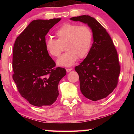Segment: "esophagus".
<instances>
[{"instance_id": "34e87169", "label": "esophagus", "mask_w": 134, "mask_h": 134, "mask_svg": "<svg viewBox=\"0 0 134 134\" xmlns=\"http://www.w3.org/2000/svg\"><path fill=\"white\" fill-rule=\"evenodd\" d=\"M72 70V69H66V71L67 72H69L70 71H71Z\"/></svg>"}]
</instances>
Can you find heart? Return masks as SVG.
Masks as SVG:
<instances>
[{"mask_svg": "<svg viewBox=\"0 0 134 134\" xmlns=\"http://www.w3.org/2000/svg\"><path fill=\"white\" fill-rule=\"evenodd\" d=\"M58 40L48 38L45 40L47 51L54 57H58L62 53L61 44H66L63 54L57 62L58 66L70 67L77 58H83L91 49L93 35L91 28L87 25L65 23L55 32Z\"/></svg>", "mask_w": 134, "mask_h": 134, "instance_id": "b5f03b06", "label": "heart"}]
</instances>
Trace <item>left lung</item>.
<instances>
[{"mask_svg":"<svg viewBox=\"0 0 134 134\" xmlns=\"http://www.w3.org/2000/svg\"><path fill=\"white\" fill-rule=\"evenodd\" d=\"M70 19L87 24L93 35L89 53L75 67L81 93L92 101L105 98L116 87L121 70L112 40L105 28L94 18L81 15Z\"/></svg>","mask_w":134,"mask_h":134,"instance_id":"obj_1","label":"left lung"}]
</instances>
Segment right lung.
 Listing matches in <instances>:
<instances>
[{"label": "right lung", "mask_w": 134, "mask_h": 134, "mask_svg": "<svg viewBox=\"0 0 134 134\" xmlns=\"http://www.w3.org/2000/svg\"><path fill=\"white\" fill-rule=\"evenodd\" d=\"M61 18L34 20L16 40L13 49V79L18 91L34 106H50L58 96V83L66 74L45 48V35Z\"/></svg>", "instance_id": "1"}]
</instances>
